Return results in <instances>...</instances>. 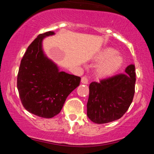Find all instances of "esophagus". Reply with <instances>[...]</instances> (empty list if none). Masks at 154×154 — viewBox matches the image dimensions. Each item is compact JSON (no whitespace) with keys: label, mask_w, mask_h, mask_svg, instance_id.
Listing matches in <instances>:
<instances>
[{"label":"esophagus","mask_w":154,"mask_h":154,"mask_svg":"<svg viewBox=\"0 0 154 154\" xmlns=\"http://www.w3.org/2000/svg\"><path fill=\"white\" fill-rule=\"evenodd\" d=\"M81 82L82 83V84H88V79H87V77H82V78H81Z\"/></svg>","instance_id":"obj_1"}]
</instances>
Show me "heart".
I'll return each instance as SVG.
<instances>
[{
    "mask_svg": "<svg viewBox=\"0 0 154 154\" xmlns=\"http://www.w3.org/2000/svg\"><path fill=\"white\" fill-rule=\"evenodd\" d=\"M94 61L98 63L95 66V73L103 78L114 75L125 64L123 56L111 47L103 48L97 51L94 56Z\"/></svg>",
    "mask_w": 154,
    "mask_h": 154,
    "instance_id": "1",
    "label": "heart"
}]
</instances>
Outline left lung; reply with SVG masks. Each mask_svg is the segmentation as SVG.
Returning a JSON list of instances; mask_svg holds the SVG:
<instances>
[{"instance_id": "8db88e82", "label": "left lung", "mask_w": 154, "mask_h": 154, "mask_svg": "<svg viewBox=\"0 0 154 154\" xmlns=\"http://www.w3.org/2000/svg\"><path fill=\"white\" fill-rule=\"evenodd\" d=\"M135 69L129 65L125 74H120L89 86L87 115L96 124L111 122L125 114L135 94Z\"/></svg>"}]
</instances>
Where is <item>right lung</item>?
I'll return each instance as SVG.
<instances>
[{
	"mask_svg": "<svg viewBox=\"0 0 154 154\" xmlns=\"http://www.w3.org/2000/svg\"><path fill=\"white\" fill-rule=\"evenodd\" d=\"M54 35V32L49 31L37 37L26 49L17 76V88L23 106L43 118L57 115L81 80L79 77L60 71L57 64L45 55L44 38Z\"/></svg>",
	"mask_w": 154,
	"mask_h": 154,
	"instance_id": "1",
	"label": "right lung"
}]
</instances>
